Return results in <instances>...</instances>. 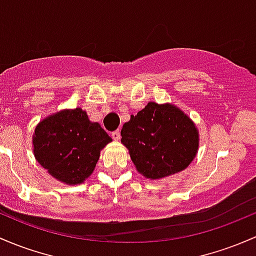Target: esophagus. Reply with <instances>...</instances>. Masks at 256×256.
<instances>
[{"label": "esophagus", "mask_w": 256, "mask_h": 256, "mask_svg": "<svg viewBox=\"0 0 256 256\" xmlns=\"http://www.w3.org/2000/svg\"><path fill=\"white\" fill-rule=\"evenodd\" d=\"M112 137L115 140V141H118V140H120V131H119V130L114 131V132L112 134Z\"/></svg>", "instance_id": "esophagus-1"}]
</instances>
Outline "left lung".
<instances>
[{
    "mask_svg": "<svg viewBox=\"0 0 256 256\" xmlns=\"http://www.w3.org/2000/svg\"><path fill=\"white\" fill-rule=\"evenodd\" d=\"M121 142L140 173L160 179L184 170L192 162L198 134L190 118L176 106L152 102L124 124Z\"/></svg>",
    "mask_w": 256,
    "mask_h": 256,
    "instance_id": "8db88e82",
    "label": "left lung"
}]
</instances>
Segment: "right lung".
Masks as SVG:
<instances>
[{
	"mask_svg": "<svg viewBox=\"0 0 256 256\" xmlns=\"http://www.w3.org/2000/svg\"><path fill=\"white\" fill-rule=\"evenodd\" d=\"M112 141L98 122L77 108L46 118L36 128L34 154L60 182L80 184L92 174L100 150Z\"/></svg>",
	"mask_w": 256,
	"mask_h": 256,
	"instance_id": "right-lung-1",
	"label": "right lung"
}]
</instances>
